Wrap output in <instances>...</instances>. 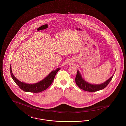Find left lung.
<instances>
[{
    "label": "left lung",
    "mask_w": 126,
    "mask_h": 126,
    "mask_svg": "<svg viewBox=\"0 0 126 126\" xmlns=\"http://www.w3.org/2000/svg\"><path fill=\"white\" fill-rule=\"evenodd\" d=\"M113 76L114 75H113L110 78L102 84H92L84 80V78H82V75L80 74L79 71L78 70L75 81L77 85L81 89L87 92H94L102 90L105 88L111 80Z\"/></svg>",
    "instance_id": "left-lung-1"
}]
</instances>
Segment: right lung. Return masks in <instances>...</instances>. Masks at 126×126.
Wrapping results in <instances>:
<instances>
[{
	"instance_id": "1",
	"label": "right lung",
	"mask_w": 126,
	"mask_h": 126,
	"mask_svg": "<svg viewBox=\"0 0 126 126\" xmlns=\"http://www.w3.org/2000/svg\"><path fill=\"white\" fill-rule=\"evenodd\" d=\"M10 73L13 80L18 86L22 90L26 92L37 93L42 92L46 90L51 85L54 80L55 77L57 73L60 69V67L57 68L50 72L48 76L42 80L35 84H27L21 82L16 78L12 73V68L10 65Z\"/></svg>"
}]
</instances>
